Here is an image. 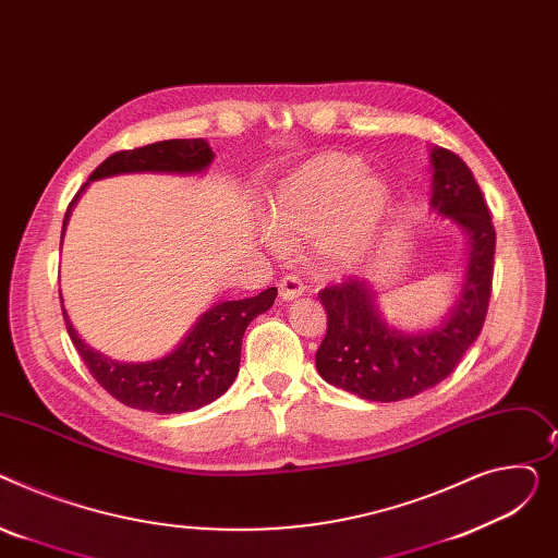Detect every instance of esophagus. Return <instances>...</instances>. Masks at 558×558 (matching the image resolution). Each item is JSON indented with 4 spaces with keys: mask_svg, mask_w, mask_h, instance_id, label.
<instances>
[{
    "mask_svg": "<svg viewBox=\"0 0 558 558\" xmlns=\"http://www.w3.org/2000/svg\"><path fill=\"white\" fill-rule=\"evenodd\" d=\"M304 290H306V286H304V281L298 275H286L279 281V298L286 300V302H292V300L302 298Z\"/></svg>",
    "mask_w": 558,
    "mask_h": 558,
    "instance_id": "1",
    "label": "esophagus"
}]
</instances>
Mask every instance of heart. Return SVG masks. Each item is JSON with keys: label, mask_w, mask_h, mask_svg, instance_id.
Segmentation results:
<instances>
[{"label": "heart", "mask_w": 558, "mask_h": 558, "mask_svg": "<svg viewBox=\"0 0 558 558\" xmlns=\"http://www.w3.org/2000/svg\"><path fill=\"white\" fill-rule=\"evenodd\" d=\"M389 211V189L367 175L363 161L326 153L286 180L270 214L272 234L283 245L317 239L319 256L349 266L363 256Z\"/></svg>", "instance_id": "obj_1"}]
</instances>
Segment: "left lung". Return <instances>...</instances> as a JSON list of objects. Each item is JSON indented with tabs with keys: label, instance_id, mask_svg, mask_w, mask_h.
Returning a JSON list of instances; mask_svg holds the SVG:
<instances>
[{
	"label": "left lung",
	"instance_id": "1",
	"mask_svg": "<svg viewBox=\"0 0 558 558\" xmlns=\"http://www.w3.org/2000/svg\"><path fill=\"white\" fill-rule=\"evenodd\" d=\"M433 207L471 236L469 277L450 317L435 331L401 333L374 308V292L360 279L319 290L326 336L315 353L319 376L365 401H403L435 387L477 340L494 283L496 227L471 169L448 148L433 150Z\"/></svg>",
	"mask_w": 558,
	"mask_h": 558
}]
</instances>
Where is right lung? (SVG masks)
Returning a JSON list of instances; mask_svg holds the SVG:
<instances>
[{"instance_id": "1", "label": "right lung", "mask_w": 558, "mask_h": 558, "mask_svg": "<svg viewBox=\"0 0 558 558\" xmlns=\"http://www.w3.org/2000/svg\"><path fill=\"white\" fill-rule=\"evenodd\" d=\"M211 157L214 153L205 140L155 142L142 148L112 153L92 171L89 180L142 171L195 173L207 169ZM68 218L70 209L64 214L62 232ZM275 298L277 288H268L254 294V298L214 306L198 319L193 331L173 353L142 365L114 363V360L92 351L76 336L68 313L62 311V317L83 363L108 395L128 408L157 414H178L198 410L225 395L239 374L241 344L247 324L256 315L266 313L275 304Z\"/></svg>"}]
</instances>
